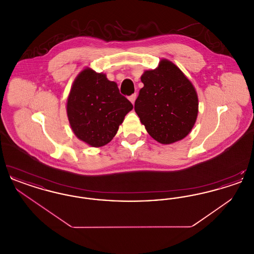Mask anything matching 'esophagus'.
I'll list each match as a JSON object with an SVG mask.
<instances>
[{
	"label": "esophagus",
	"mask_w": 254,
	"mask_h": 254,
	"mask_svg": "<svg viewBox=\"0 0 254 254\" xmlns=\"http://www.w3.org/2000/svg\"><path fill=\"white\" fill-rule=\"evenodd\" d=\"M136 98H137V94H136V93H134V94H132L131 96L128 97V99H129V101L132 103V105H134Z\"/></svg>",
	"instance_id": "34e87169"
}]
</instances>
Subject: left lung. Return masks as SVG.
Masks as SVG:
<instances>
[{"label":"left lung","instance_id":"1","mask_svg":"<svg viewBox=\"0 0 254 254\" xmlns=\"http://www.w3.org/2000/svg\"><path fill=\"white\" fill-rule=\"evenodd\" d=\"M134 109L147 133L158 143L183 140L193 128L198 116V95L192 83L168 59L155 69L145 70Z\"/></svg>","mask_w":254,"mask_h":254}]
</instances>
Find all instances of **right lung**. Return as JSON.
Wrapping results in <instances>:
<instances>
[{
	"label": "right lung",
	"mask_w": 254,
	"mask_h": 254,
	"mask_svg": "<svg viewBox=\"0 0 254 254\" xmlns=\"http://www.w3.org/2000/svg\"><path fill=\"white\" fill-rule=\"evenodd\" d=\"M132 109V104L120 94L115 82L90 67L77 75L66 102L73 133L92 147L109 144Z\"/></svg>",
	"instance_id": "add662e5"
}]
</instances>
